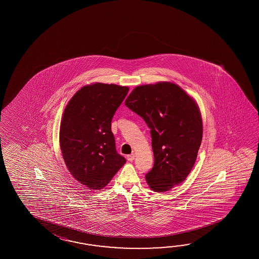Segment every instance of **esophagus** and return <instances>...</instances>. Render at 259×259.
I'll return each instance as SVG.
<instances>
[{"label":"esophagus","instance_id":"1","mask_svg":"<svg viewBox=\"0 0 259 259\" xmlns=\"http://www.w3.org/2000/svg\"><path fill=\"white\" fill-rule=\"evenodd\" d=\"M134 158H135V154H128L127 156V159L128 160V161H133Z\"/></svg>","mask_w":259,"mask_h":259}]
</instances>
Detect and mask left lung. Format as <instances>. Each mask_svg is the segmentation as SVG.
<instances>
[{
    "label": "left lung",
    "instance_id": "left-lung-1",
    "mask_svg": "<svg viewBox=\"0 0 259 259\" xmlns=\"http://www.w3.org/2000/svg\"><path fill=\"white\" fill-rule=\"evenodd\" d=\"M125 105L150 127L154 166L145 175L152 190L168 191L182 183L193 168L203 137L198 107L174 83L136 87Z\"/></svg>",
    "mask_w": 259,
    "mask_h": 259
}]
</instances>
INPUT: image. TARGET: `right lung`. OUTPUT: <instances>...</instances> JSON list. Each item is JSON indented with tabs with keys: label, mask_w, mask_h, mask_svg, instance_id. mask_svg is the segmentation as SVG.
<instances>
[{
	"label": "right lung",
	"mask_w": 259,
	"mask_h": 259,
	"mask_svg": "<svg viewBox=\"0 0 259 259\" xmlns=\"http://www.w3.org/2000/svg\"><path fill=\"white\" fill-rule=\"evenodd\" d=\"M127 93V87L95 83L80 89L64 111L63 157L72 176L90 189L105 187L126 163L116 152L111 122Z\"/></svg>",
	"instance_id": "right-lung-1"
}]
</instances>
